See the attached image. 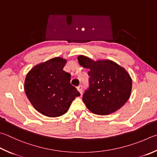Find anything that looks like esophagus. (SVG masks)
Wrapping results in <instances>:
<instances>
[{"instance_id":"esophagus-1","label":"esophagus","mask_w":157,"mask_h":157,"mask_svg":"<svg viewBox=\"0 0 157 157\" xmlns=\"http://www.w3.org/2000/svg\"><path fill=\"white\" fill-rule=\"evenodd\" d=\"M77 89H78L79 92L80 93V94L82 93V85H80V86H79L78 88H77Z\"/></svg>"}]
</instances>
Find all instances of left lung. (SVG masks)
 I'll list each match as a JSON object with an SVG mask.
<instances>
[{"mask_svg":"<svg viewBox=\"0 0 157 157\" xmlns=\"http://www.w3.org/2000/svg\"><path fill=\"white\" fill-rule=\"evenodd\" d=\"M78 62L89 69V88L83 95L84 103L90 112L108 115L121 108L130 98L132 80L124 67L110 59L95 61L85 56Z\"/></svg>","mask_w":157,"mask_h":157,"instance_id":"obj_1","label":"left lung"}]
</instances>
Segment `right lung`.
Returning <instances> with one entry per match:
<instances>
[{
  "instance_id": "add662e5",
  "label": "right lung",
  "mask_w": 157,
  "mask_h": 157,
  "mask_svg": "<svg viewBox=\"0 0 157 157\" xmlns=\"http://www.w3.org/2000/svg\"><path fill=\"white\" fill-rule=\"evenodd\" d=\"M66 64V59L56 57L36 65L25 78L28 99L37 111L49 117L64 115L80 95L70 83V73L63 70Z\"/></svg>"
}]
</instances>
